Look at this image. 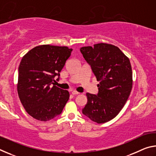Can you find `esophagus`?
<instances>
[{
  "instance_id": "obj_1",
  "label": "esophagus",
  "mask_w": 156,
  "mask_h": 156,
  "mask_svg": "<svg viewBox=\"0 0 156 156\" xmlns=\"http://www.w3.org/2000/svg\"><path fill=\"white\" fill-rule=\"evenodd\" d=\"M72 94L73 95V96H76V95H78V94H79L80 93H79V92H78V91H73L72 92Z\"/></svg>"
}]
</instances>
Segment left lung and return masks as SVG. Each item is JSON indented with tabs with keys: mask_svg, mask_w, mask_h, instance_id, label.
Wrapping results in <instances>:
<instances>
[{
	"mask_svg": "<svg viewBox=\"0 0 156 156\" xmlns=\"http://www.w3.org/2000/svg\"><path fill=\"white\" fill-rule=\"evenodd\" d=\"M98 81L97 95L87 93V103L83 113L98 124L114 118L130 95L133 80L130 60L113 44L98 43L80 48Z\"/></svg>",
	"mask_w": 156,
	"mask_h": 156,
	"instance_id": "1",
	"label": "left lung"
}]
</instances>
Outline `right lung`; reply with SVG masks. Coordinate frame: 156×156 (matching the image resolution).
Returning <instances> with one entry per match:
<instances>
[{
	"label": "right lung",
	"instance_id": "add662e5",
	"mask_svg": "<svg viewBox=\"0 0 156 156\" xmlns=\"http://www.w3.org/2000/svg\"><path fill=\"white\" fill-rule=\"evenodd\" d=\"M72 49L43 44L29 51L18 67L17 90L26 112L40 121H48L62 113L69 98L67 90L54 84L59 79Z\"/></svg>",
	"mask_w": 156,
	"mask_h": 156
}]
</instances>
